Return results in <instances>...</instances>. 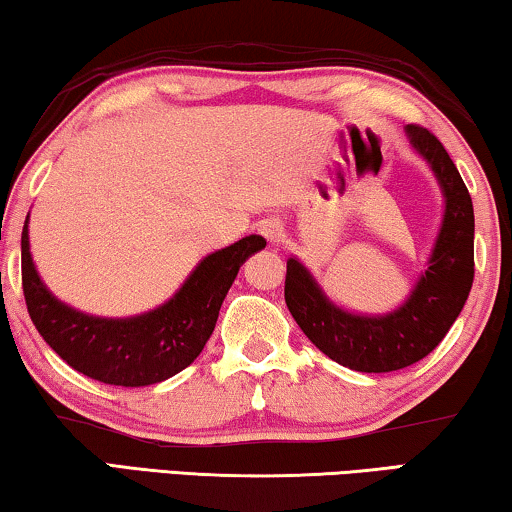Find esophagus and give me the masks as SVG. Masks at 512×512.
<instances>
[{"mask_svg": "<svg viewBox=\"0 0 512 512\" xmlns=\"http://www.w3.org/2000/svg\"><path fill=\"white\" fill-rule=\"evenodd\" d=\"M261 233L268 238L272 244L274 242H281V238H284V226L279 224L277 219H265L261 224Z\"/></svg>", "mask_w": 512, "mask_h": 512, "instance_id": "1", "label": "esophagus"}]
</instances>
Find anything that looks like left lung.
<instances>
[{"label":"left lung","instance_id":"obj_1","mask_svg":"<svg viewBox=\"0 0 512 512\" xmlns=\"http://www.w3.org/2000/svg\"><path fill=\"white\" fill-rule=\"evenodd\" d=\"M411 145L432 166L446 196L441 233L429 268L402 307L385 316H355L325 298L302 263L288 258L284 298L295 323L318 351L355 372H397L441 344L473 284V203L446 147L418 124L406 127Z\"/></svg>","mask_w":512,"mask_h":512}]
</instances>
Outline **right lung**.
I'll return each instance as SVG.
<instances>
[{
    "label": "right lung",
    "instance_id": "1",
    "mask_svg": "<svg viewBox=\"0 0 512 512\" xmlns=\"http://www.w3.org/2000/svg\"><path fill=\"white\" fill-rule=\"evenodd\" d=\"M249 235L198 263L164 307L133 318H99L66 307L43 286L32 263L27 221L22 228V293L27 311L46 344L76 372L122 388L166 381L198 358L240 265L263 249Z\"/></svg>",
    "mask_w": 512,
    "mask_h": 512
}]
</instances>
